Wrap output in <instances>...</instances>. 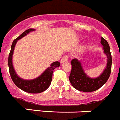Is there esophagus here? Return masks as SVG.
<instances>
[{"label": "esophagus", "mask_w": 120, "mask_h": 120, "mask_svg": "<svg viewBox=\"0 0 120 120\" xmlns=\"http://www.w3.org/2000/svg\"><path fill=\"white\" fill-rule=\"evenodd\" d=\"M68 56L67 55H65L64 56H63L61 60V63H64L65 62H67L68 61Z\"/></svg>", "instance_id": "1"}]
</instances>
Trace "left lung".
Wrapping results in <instances>:
<instances>
[{
  "label": "left lung",
  "instance_id": "left-lung-1",
  "mask_svg": "<svg viewBox=\"0 0 120 120\" xmlns=\"http://www.w3.org/2000/svg\"><path fill=\"white\" fill-rule=\"evenodd\" d=\"M101 44L104 46V53L107 56V64L102 74L96 79H91L84 73L80 61L77 59L71 61V71L69 80L75 89L81 92H90L99 89L108 80L111 72L112 56L108 43L105 38H101Z\"/></svg>",
  "mask_w": 120,
  "mask_h": 120
}]
</instances>
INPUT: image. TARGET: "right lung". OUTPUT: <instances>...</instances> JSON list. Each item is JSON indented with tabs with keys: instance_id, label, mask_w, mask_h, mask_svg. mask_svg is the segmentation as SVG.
<instances>
[{
	"instance_id": "add662e5",
	"label": "right lung",
	"mask_w": 120,
	"mask_h": 120,
	"mask_svg": "<svg viewBox=\"0 0 120 120\" xmlns=\"http://www.w3.org/2000/svg\"><path fill=\"white\" fill-rule=\"evenodd\" d=\"M34 30V28H30V29L26 30L19 37H18L13 41L11 46V51L9 54L8 67L10 75L11 77L12 80L18 87H19L22 90L28 92V93H38L44 92L49 87L51 83L52 80L53 71L55 68L59 67L61 64H60V62L58 61L53 62L52 64L50 67L48 68L40 77L32 80H23L16 75V72L13 67L12 61V58L15 44L17 42V40L21 38L24 36H26L30 31Z\"/></svg>"
}]
</instances>
